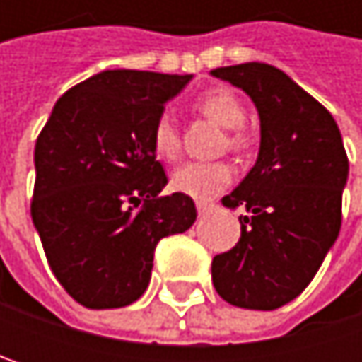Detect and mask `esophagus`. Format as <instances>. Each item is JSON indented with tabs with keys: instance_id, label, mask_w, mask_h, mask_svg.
I'll return each instance as SVG.
<instances>
[{
	"instance_id": "34e87169",
	"label": "esophagus",
	"mask_w": 362,
	"mask_h": 362,
	"mask_svg": "<svg viewBox=\"0 0 362 362\" xmlns=\"http://www.w3.org/2000/svg\"><path fill=\"white\" fill-rule=\"evenodd\" d=\"M214 207H216V203H211V201H197L199 214H207V211H211Z\"/></svg>"
}]
</instances>
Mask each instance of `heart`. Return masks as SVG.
I'll return each instance as SVG.
<instances>
[{"mask_svg":"<svg viewBox=\"0 0 362 362\" xmlns=\"http://www.w3.org/2000/svg\"><path fill=\"white\" fill-rule=\"evenodd\" d=\"M192 109L199 115L211 119L214 123L226 127V138L222 146L230 151H243L250 144V136L243 127L245 109L243 103L224 88H214L203 92L194 103ZM153 151L163 161H176L180 155V132L176 123L161 115L151 134ZM233 182V168L226 161H211V163H184L172 174V188L192 199H211L222 192Z\"/></svg>","mask_w":362,"mask_h":362,"instance_id":"1","label":"heart"}]
</instances>
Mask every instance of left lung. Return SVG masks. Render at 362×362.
Wrapping results in <instances>:
<instances>
[{"label": "left lung", "instance_id": "obj_1", "mask_svg": "<svg viewBox=\"0 0 362 362\" xmlns=\"http://www.w3.org/2000/svg\"><path fill=\"white\" fill-rule=\"evenodd\" d=\"M241 88L259 115V153L243 182L222 199L243 207L241 239L211 262L222 300L274 310L298 298L321 268L341 226L348 157L331 112L266 62L211 71Z\"/></svg>", "mask_w": 362, "mask_h": 362}]
</instances>
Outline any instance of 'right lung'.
Instances as JSON below:
<instances>
[{"label":"right lung","mask_w":362,"mask_h":362,"mask_svg":"<svg viewBox=\"0 0 362 362\" xmlns=\"http://www.w3.org/2000/svg\"><path fill=\"white\" fill-rule=\"evenodd\" d=\"M190 79L103 71L64 92L37 136L31 218L54 276L86 308L136 302L157 243L197 220L188 194H159L168 176L151 144Z\"/></svg>","instance_id":"right-lung-1"}]
</instances>
